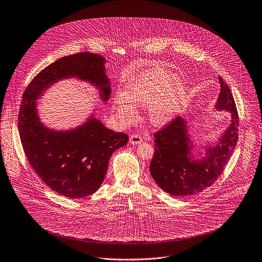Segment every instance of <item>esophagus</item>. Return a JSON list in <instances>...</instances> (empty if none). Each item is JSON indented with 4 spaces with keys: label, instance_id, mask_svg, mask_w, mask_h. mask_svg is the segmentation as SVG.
<instances>
[{
    "label": "esophagus",
    "instance_id": "esophagus-1",
    "mask_svg": "<svg viewBox=\"0 0 262 262\" xmlns=\"http://www.w3.org/2000/svg\"><path fill=\"white\" fill-rule=\"evenodd\" d=\"M142 142H143L142 137H140V136H138V135H132V136L129 137V143H130L132 145H139V144H141Z\"/></svg>",
    "mask_w": 262,
    "mask_h": 262
}]
</instances>
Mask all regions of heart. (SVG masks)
Returning <instances> with one entry per match:
<instances>
[{"instance_id":"obj_1","label":"heart","mask_w":262,"mask_h":262,"mask_svg":"<svg viewBox=\"0 0 262 262\" xmlns=\"http://www.w3.org/2000/svg\"><path fill=\"white\" fill-rule=\"evenodd\" d=\"M185 84L167 70L155 67L133 76L125 84V92L113 96L112 108L116 119L123 124L137 117L136 106H147V116L153 125L171 121L187 102Z\"/></svg>"}]
</instances>
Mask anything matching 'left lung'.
Segmentation results:
<instances>
[{
    "label": "left lung",
    "mask_w": 262,
    "mask_h": 262,
    "mask_svg": "<svg viewBox=\"0 0 262 262\" xmlns=\"http://www.w3.org/2000/svg\"><path fill=\"white\" fill-rule=\"evenodd\" d=\"M214 109L231 114L224 133L206 146L196 145L189 133L190 121L178 116L155 134V153L150 173L164 191L175 196H189L212 185L222 174L238 141L239 118L233 95L223 78Z\"/></svg>",
    "instance_id": "left-lung-1"
}]
</instances>
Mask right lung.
I'll return each mask as SVG.
<instances>
[{
  "instance_id": "1",
  "label": "right lung",
  "mask_w": 262,
  "mask_h": 262,
  "mask_svg": "<svg viewBox=\"0 0 262 262\" xmlns=\"http://www.w3.org/2000/svg\"><path fill=\"white\" fill-rule=\"evenodd\" d=\"M105 62L97 53L60 57L42 70L23 94L18 128L26 157L43 182L66 198L82 199L98 190L109 159L127 144L128 137L107 128L94 109L76 127L59 130L49 127L39 116L37 100L57 82L77 79L93 86L106 104L111 85Z\"/></svg>"
}]
</instances>
